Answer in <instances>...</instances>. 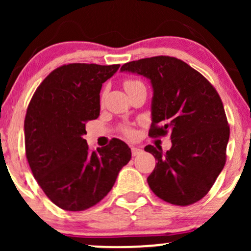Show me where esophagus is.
<instances>
[{"label":"esophagus","mask_w":251,"mask_h":251,"mask_svg":"<svg viewBox=\"0 0 251 251\" xmlns=\"http://www.w3.org/2000/svg\"><path fill=\"white\" fill-rule=\"evenodd\" d=\"M142 151L143 150L137 148V146H131V152H132V155H133V157H135V155H138L139 153H142Z\"/></svg>","instance_id":"esophagus-1"}]
</instances>
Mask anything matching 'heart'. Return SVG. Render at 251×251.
I'll use <instances>...</instances> for the list:
<instances>
[{
  "label": "heart",
  "mask_w": 251,
  "mask_h": 251,
  "mask_svg": "<svg viewBox=\"0 0 251 251\" xmlns=\"http://www.w3.org/2000/svg\"><path fill=\"white\" fill-rule=\"evenodd\" d=\"M138 82L139 81H137V80H126V81L124 82V86H125V88H128L129 86L135 85V83ZM122 132L126 135V137H132V135H133V129L131 127H127V126H124L122 128Z\"/></svg>",
  "instance_id": "b5f03b06"
}]
</instances>
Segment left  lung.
<instances>
[{
  "label": "left lung",
  "mask_w": 251,
  "mask_h": 251,
  "mask_svg": "<svg viewBox=\"0 0 251 251\" xmlns=\"http://www.w3.org/2000/svg\"><path fill=\"white\" fill-rule=\"evenodd\" d=\"M151 80V138L170 134L172 146L148 145L155 168L148 177L160 200L185 206L212 188L226 160L230 127L217 91L200 72L174 56H153L122 66Z\"/></svg>",
  "instance_id": "left-lung-1"
}]
</instances>
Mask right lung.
I'll return each instance as SVG.
<instances>
[{"label":"right lung","instance_id":"add662e5","mask_svg":"<svg viewBox=\"0 0 251 251\" xmlns=\"http://www.w3.org/2000/svg\"><path fill=\"white\" fill-rule=\"evenodd\" d=\"M120 65L68 63L40 83L25 118V157L37 184L55 205L83 211L111 191L131 149L113 139L91 151L82 135L100 114L102 83Z\"/></svg>","mask_w":251,"mask_h":251}]
</instances>
